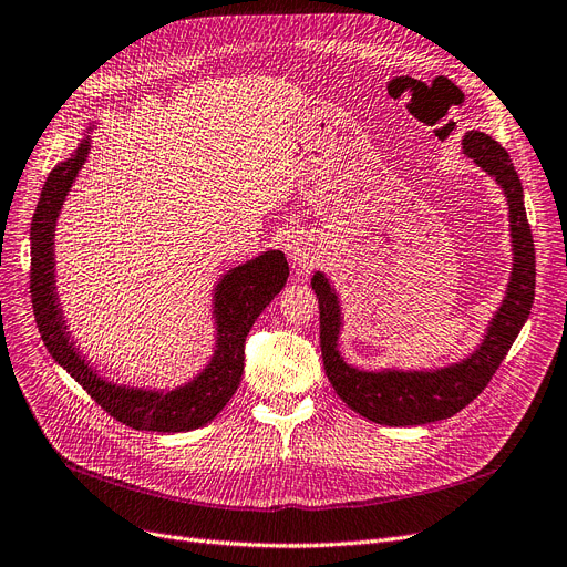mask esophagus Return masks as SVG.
Wrapping results in <instances>:
<instances>
[{
  "label": "esophagus",
  "instance_id": "34e87169",
  "mask_svg": "<svg viewBox=\"0 0 567 567\" xmlns=\"http://www.w3.org/2000/svg\"><path fill=\"white\" fill-rule=\"evenodd\" d=\"M286 254L290 262H296L302 269H309L319 262V251H316L313 241L307 235H292L286 244Z\"/></svg>",
  "mask_w": 567,
  "mask_h": 567
}]
</instances>
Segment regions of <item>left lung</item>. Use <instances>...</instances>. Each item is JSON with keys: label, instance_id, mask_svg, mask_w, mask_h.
<instances>
[{"label": "left lung", "instance_id": "left-lung-1", "mask_svg": "<svg viewBox=\"0 0 567 567\" xmlns=\"http://www.w3.org/2000/svg\"><path fill=\"white\" fill-rule=\"evenodd\" d=\"M463 151L503 186L509 205L514 269L507 298L497 309L477 353L461 365L437 372H360L339 358L337 334L342 319L334 292L323 275H313L319 296L323 368L337 395L353 412L383 425H421L458 414L477 398L501 368L535 300V246L524 207V188L507 151L484 132H467Z\"/></svg>", "mask_w": 567, "mask_h": 567}]
</instances>
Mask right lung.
Returning a JSON list of instances; mask_svg holds the SVG:
<instances>
[{"mask_svg":"<svg viewBox=\"0 0 567 567\" xmlns=\"http://www.w3.org/2000/svg\"><path fill=\"white\" fill-rule=\"evenodd\" d=\"M85 155L87 142L74 151L70 161L51 169L32 216L30 292L37 328L51 355L116 421L134 430H153V433H186V430H195L214 421L216 414L235 395L244 372V344L248 330L256 323L260 311L286 286L288 262L281 251H267L256 260H248L230 269L220 279L216 288L218 347L209 368L195 381H190L188 386L165 395L111 386L109 381H102L90 370L85 360H81L74 351L70 334L64 332L53 286L55 218Z\"/></svg>","mask_w":567,"mask_h":567,"instance_id":"add662e5","label":"right lung"}]
</instances>
